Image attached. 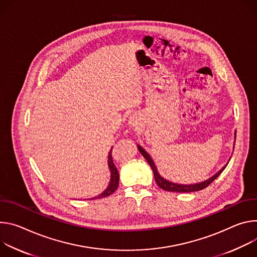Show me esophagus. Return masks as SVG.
Instances as JSON below:
<instances>
[{
	"mask_svg": "<svg viewBox=\"0 0 257 257\" xmlns=\"http://www.w3.org/2000/svg\"><path fill=\"white\" fill-rule=\"evenodd\" d=\"M140 117L139 115H137V114H134L133 116L130 117V120H128V123L132 125V126H138L140 124Z\"/></svg>",
	"mask_w": 257,
	"mask_h": 257,
	"instance_id": "obj_1",
	"label": "esophagus"
}]
</instances>
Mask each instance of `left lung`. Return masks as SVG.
Segmentation results:
<instances>
[{"mask_svg": "<svg viewBox=\"0 0 257 257\" xmlns=\"http://www.w3.org/2000/svg\"><path fill=\"white\" fill-rule=\"evenodd\" d=\"M235 140H236V134H235ZM138 149L139 151L142 153V155H143L145 157V159L147 160V162L149 163V165L151 166L152 170H153V174H154V178H155V181H156V184L159 186V188H161L162 190L164 191H168V192H179V193H188V192H195V191H200V190H203L205 189L206 187H208L222 172L223 169L225 168L226 165H224L219 172L217 174H215L213 177H211L210 179H208L207 181L203 182V183H200V184H195V185H179V184H175V183H172V182H168L166 181L165 179H163L162 177L159 176L157 169H156V166L153 162V160L151 159V157L149 156V154L142 148L141 146H138Z\"/></svg>", "mask_w": 257, "mask_h": 257, "instance_id": "8db88e82", "label": "left lung"}]
</instances>
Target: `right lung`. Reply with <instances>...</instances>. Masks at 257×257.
Listing matches in <instances>:
<instances>
[{
  "label": "right lung",
  "instance_id": "1",
  "mask_svg": "<svg viewBox=\"0 0 257 257\" xmlns=\"http://www.w3.org/2000/svg\"><path fill=\"white\" fill-rule=\"evenodd\" d=\"M108 166L110 168V172H111V180H110V184L109 186L107 187V189L102 193L100 194L99 196L97 197H94L92 199H100V198H104V197H107L109 195H111L112 193H114V191H115L118 187V182H119V174L117 172V168L115 166V164H114L113 162V159H112V149L110 150L109 152V155H108Z\"/></svg>",
  "mask_w": 257,
  "mask_h": 257
}]
</instances>
